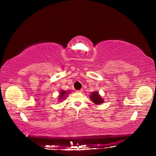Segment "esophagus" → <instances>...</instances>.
<instances>
[{
    "label": "esophagus",
    "mask_w": 156,
    "mask_h": 156,
    "mask_svg": "<svg viewBox=\"0 0 156 156\" xmlns=\"http://www.w3.org/2000/svg\"><path fill=\"white\" fill-rule=\"evenodd\" d=\"M77 91H78V92H79V93H82V92L83 91V89H80V90H78Z\"/></svg>",
    "instance_id": "34e87169"
}]
</instances>
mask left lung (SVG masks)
Instances as JSON below:
<instances>
[{"label": "left lung", "mask_w": 156, "mask_h": 156, "mask_svg": "<svg viewBox=\"0 0 156 156\" xmlns=\"http://www.w3.org/2000/svg\"><path fill=\"white\" fill-rule=\"evenodd\" d=\"M90 98L91 101H93L95 104L100 105L101 103H103V99L100 96L98 92H93L91 94V96H90Z\"/></svg>", "instance_id": "1"}]
</instances>
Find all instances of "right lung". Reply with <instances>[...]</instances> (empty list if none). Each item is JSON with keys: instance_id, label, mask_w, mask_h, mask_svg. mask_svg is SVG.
<instances>
[{"instance_id": "obj_1", "label": "right lung", "mask_w": 156, "mask_h": 156, "mask_svg": "<svg viewBox=\"0 0 156 156\" xmlns=\"http://www.w3.org/2000/svg\"><path fill=\"white\" fill-rule=\"evenodd\" d=\"M60 96H59V97H60V100H62V99H65V98L66 97V96H67V94H67V91H61V92H60Z\"/></svg>"}]
</instances>
